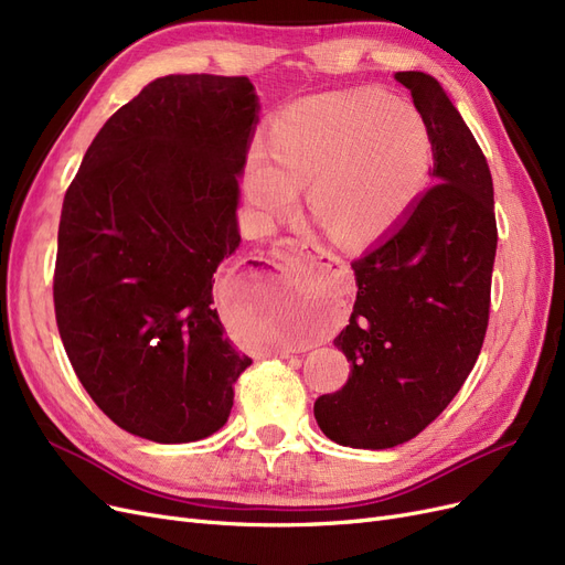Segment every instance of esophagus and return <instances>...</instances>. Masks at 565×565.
<instances>
[{
	"label": "esophagus",
	"mask_w": 565,
	"mask_h": 565,
	"mask_svg": "<svg viewBox=\"0 0 565 565\" xmlns=\"http://www.w3.org/2000/svg\"><path fill=\"white\" fill-rule=\"evenodd\" d=\"M271 258H275L281 267H290L296 260H307V263H317L321 267H331L333 256L326 248H321L315 242H307V239H294V236H288V239H279L271 246ZM288 350L275 352L271 356H288Z\"/></svg>",
	"instance_id": "esophagus-1"
}]
</instances>
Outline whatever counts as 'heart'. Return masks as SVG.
<instances>
[{"instance_id":"heart-1","label":"heart","mask_w":565,"mask_h":565,"mask_svg":"<svg viewBox=\"0 0 565 565\" xmlns=\"http://www.w3.org/2000/svg\"><path fill=\"white\" fill-rule=\"evenodd\" d=\"M269 154L253 150L246 192L265 217H286L300 188L315 215L344 244L390 232L423 194L434 138L415 105L377 90H340L296 103L269 131Z\"/></svg>"}]
</instances>
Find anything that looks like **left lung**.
<instances>
[{
	"label": "left lung",
	"instance_id": "8db88e82",
	"mask_svg": "<svg viewBox=\"0 0 565 565\" xmlns=\"http://www.w3.org/2000/svg\"><path fill=\"white\" fill-rule=\"evenodd\" d=\"M431 129L434 180L404 223L352 263L356 302L335 338L352 373L315 402L331 441L394 448L439 417L475 369L498 248L493 178L441 84L396 72Z\"/></svg>",
	"mask_w": 565,
	"mask_h": 565
}]
</instances>
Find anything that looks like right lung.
Segmentation results:
<instances>
[{"mask_svg":"<svg viewBox=\"0 0 565 565\" xmlns=\"http://www.w3.org/2000/svg\"><path fill=\"white\" fill-rule=\"evenodd\" d=\"M256 121L248 77H159L105 121L65 192L58 333L88 396L140 439H206L250 366L213 309V271L242 242Z\"/></svg>","mask_w":565,"mask_h":565,"instance_id":"1","label":"right lung"}]
</instances>
